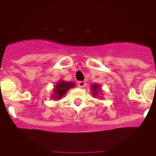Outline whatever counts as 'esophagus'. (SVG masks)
<instances>
[{
    "label": "esophagus",
    "instance_id": "34e87169",
    "mask_svg": "<svg viewBox=\"0 0 156 156\" xmlns=\"http://www.w3.org/2000/svg\"><path fill=\"white\" fill-rule=\"evenodd\" d=\"M78 87H80V88H83V87H85V86H86V83H85V82H84V81H81V82H78Z\"/></svg>",
    "mask_w": 156,
    "mask_h": 156
}]
</instances>
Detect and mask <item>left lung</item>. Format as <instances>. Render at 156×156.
Here are the masks:
<instances>
[{"mask_svg":"<svg viewBox=\"0 0 156 156\" xmlns=\"http://www.w3.org/2000/svg\"><path fill=\"white\" fill-rule=\"evenodd\" d=\"M91 94L93 95V97H98L100 94H102L101 86L100 84H95V83L91 85Z\"/></svg>","mask_w":156,"mask_h":156,"instance_id":"obj_1","label":"left lung"}]
</instances>
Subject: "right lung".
Masks as SVG:
<instances>
[{"instance_id":"add662e5","label":"right lung","mask_w":156,"mask_h":156,"mask_svg":"<svg viewBox=\"0 0 156 156\" xmlns=\"http://www.w3.org/2000/svg\"><path fill=\"white\" fill-rule=\"evenodd\" d=\"M74 87H75V83L73 82H66L64 80L58 81L56 83V85L54 86L53 93L51 97L52 100H61L70 88H73Z\"/></svg>"}]
</instances>
